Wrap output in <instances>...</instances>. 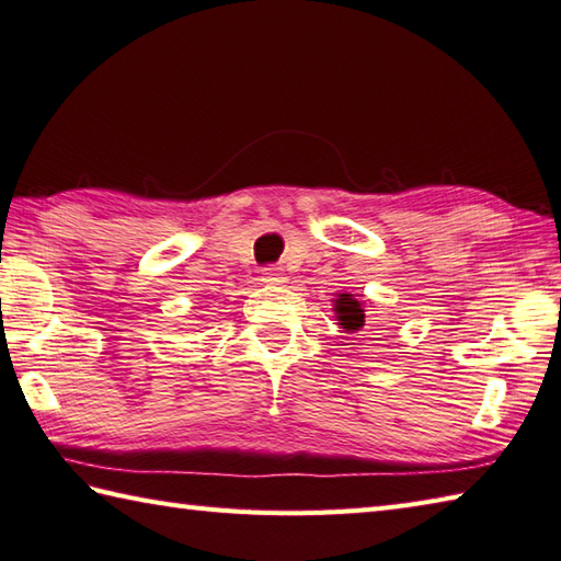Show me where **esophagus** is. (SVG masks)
Returning a JSON list of instances; mask_svg holds the SVG:
<instances>
[{
    "mask_svg": "<svg viewBox=\"0 0 561 561\" xmlns=\"http://www.w3.org/2000/svg\"><path fill=\"white\" fill-rule=\"evenodd\" d=\"M262 282L284 284V282H287V274H284L282 267H265V270H262Z\"/></svg>",
    "mask_w": 561,
    "mask_h": 561,
    "instance_id": "esophagus-1",
    "label": "esophagus"
}]
</instances>
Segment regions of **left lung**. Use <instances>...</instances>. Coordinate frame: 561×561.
<instances>
[{
	"label": "left lung",
	"mask_w": 561,
	"mask_h": 561,
	"mask_svg": "<svg viewBox=\"0 0 561 561\" xmlns=\"http://www.w3.org/2000/svg\"><path fill=\"white\" fill-rule=\"evenodd\" d=\"M333 311L335 321L343 328L345 333H357L365 328V316H367V304L362 301V296H355L350 291H340L333 299Z\"/></svg>",
	"instance_id": "left-lung-1"
}]
</instances>
